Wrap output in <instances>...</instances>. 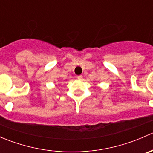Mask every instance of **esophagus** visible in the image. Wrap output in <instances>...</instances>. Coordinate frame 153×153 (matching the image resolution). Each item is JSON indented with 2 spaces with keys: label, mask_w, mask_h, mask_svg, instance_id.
I'll return each instance as SVG.
<instances>
[{
  "label": "esophagus",
  "mask_w": 153,
  "mask_h": 153,
  "mask_svg": "<svg viewBox=\"0 0 153 153\" xmlns=\"http://www.w3.org/2000/svg\"><path fill=\"white\" fill-rule=\"evenodd\" d=\"M77 78H78V80H82L83 76H82V75H78V77H77Z\"/></svg>",
  "instance_id": "34e87169"
}]
</instances>
